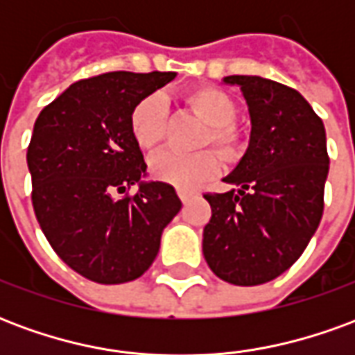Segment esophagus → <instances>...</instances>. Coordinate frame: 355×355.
I'll return each mask as SVG.
<instances>
[{
  "label": "esophagus",
  "mask_w": 355,
  "mask_h": 355,
  "mask_svg": "<svg viewBox=\"0 0 355 355\" xmlns=\"http://www.w3.org/2000/svg\"><path fill=\"white\" fill-rule=\"evenodd\" d=\"M178 192V198L182 200V203H188V201L196 198V192H188V190H177Z\"/></svg>",
  "instance_id": "esophagus-1"
}]
</instances>
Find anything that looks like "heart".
I'll use <instances>...</instances> for the list:
<instances>
[{"mask_svg":"<svg viewBox=\"0 0 355 355\" xmlns=\"http://www.w3.org/2000/svg\"><path fill=\"white\" fill-rule=\"evenodd\" d=\"M184 102L196 116L207 123V131L201 137V146H213L226 162H236L245 150V135L234 123L238 117V106L230 94L223 89L196 87L184 94ZM169 104L162 93H150L140 98L131 110L129 131L137 146L152 152L167 137ZM220 171V162L213 150H201L196 154L162 152L152 157V177L171 184L178 190H193L215 178Z\"/></svg>","mask_w":355,"mask_h":355,"instance_id":"b5f03b06","label":"heart"}]
</instances>
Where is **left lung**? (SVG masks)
I'll list each match as a JSON object with an SVG mask.
<instances>
[{"instance_id": "8db88e82", "label": "left lung", "mask_w": 355, "mask_h": 355, "mask_svg": "<svg viewBox=\"0 0 355 355\" xmlns=\"http://www.w3.org/2000/svg\"><path fill=\"white\" fill-rule=\"evenodd\" d=\"M251 116V140L224 178L230 192L205 193L211 220L203 257L232 285H261L289 270L320 226L329 173L321 117L295 89L259 76H228Z\"/></svg>"}]
</instances>
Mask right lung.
Segmentation results:
<instances>
[{"label":"right lung","instance_id":"obj_1","mask_svg":"<svg viewBox=\"0 0 355 355\" xmlns=\"http://www.w3.org/2000/svg\"><path fill=\"white\" fill-rule=\"evenodd\" d=\"M175 78L93 76L72 83L35 119L26 154L35 218L55 253L91 282L140 277L182 207L171 184L140 180L146 163L129 131L132 106ZM135 182L139 192L129 194Z\"/></svg>","mask_w":355,"mask_h":355}]
</instances>
